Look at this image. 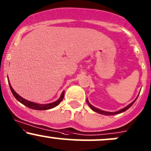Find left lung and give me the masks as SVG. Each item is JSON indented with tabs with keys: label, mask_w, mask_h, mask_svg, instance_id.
Returning a JSON list of instances; mask_svg holds the SVG:
<instances>
[{
	"label": "left lung",
	"mask_w": 151,
	"mask_h": 151,
	"mask_svg": "<svg viewBox=\"0 0 151 151\" xmlns=\"http://www.w3.org/2000/svg\"><path fill=\"white\" fill-rule=\"evenodd\" d=\"M137 97H138V96H137ZM137 98H136V99L134 100V101H133L131 103V104H129V105H128V106H127L126 107L123 108V109H120V110L117 111H115V112H109V111H103V110H101V109H98V108H96V107H95V106H92V105L90 104V102H89V101H88V98H87V104H88V106H90V109H91L93 111L96 112V113H98V114H103V115H106V116L116 115V114H121V113H122V112H124L125 111H127V109H129V108L131 107V106H132L133 104H134V103L135 102V101H136V100H137Z\"/></svg>",
	"instance_id": "1"
}]
</instances>
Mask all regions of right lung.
Returning a JSON list of instances; mask_svg holds the SVG:
<instances>
[{"label": "right lung", "instance_id": "obj_1", "mask_svg": "<svg viewBox=\"0 0 151 151\" xmlns=\"http://www.w3.org/2000/svg\"><path fill=\"white\" fill-rule=\"evenodd\" d=\"M8 81H9V87H10L11 90H12V94L14 95V97H15L16 99H17V101H19V102H20L21 104L24 105V106H27V107H29L32 109H35V110H40H40H47V109H53V108H54V107H55V106H57L58 104H60V103L61 102V101H62L63 98V96H64V91H63L62 93H61V96H60V98H58L57 101H54V102L50 103V104H37V103L32 102V101H27V100L24 99V98H23L22 97L20 96L19 95L17 94V93H16L15 91H14V90L13 89L12 85H11V83H10V82H9V80H8Z\"/></svg>", "mask_w": 151, "mask_h": 151}]
</instances>
